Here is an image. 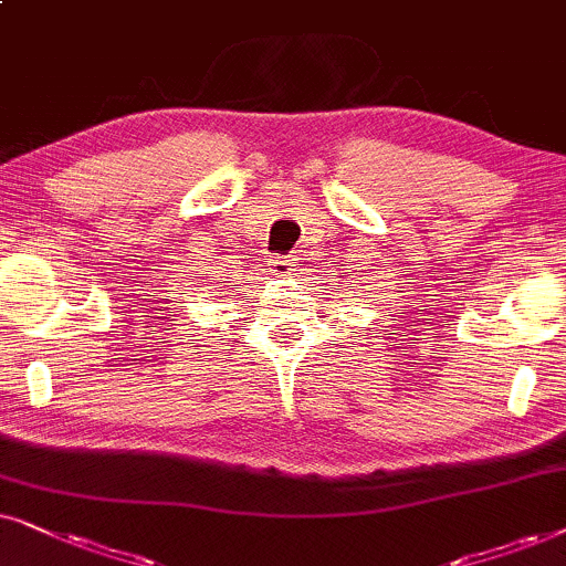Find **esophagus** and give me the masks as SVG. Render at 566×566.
Returning a JSON list of instances; mask_svg holds the SVG:
<instances>
[{"mask_svg":"<svg viewBox=\"0 0 566 566\" xmlns=\"http://www.w3.org/2000/svg\"><path fill=\"white\" fill-rule=\"evenodd\" d=\"M300 266H303L300 253H290L284 255V259L274 261V271H279V274H295V271H300Z\"/></svg>","mask_w":566,"mask_h":566,"instance_id":"esophagus-1","label":"esophagus"}]
</instances>
